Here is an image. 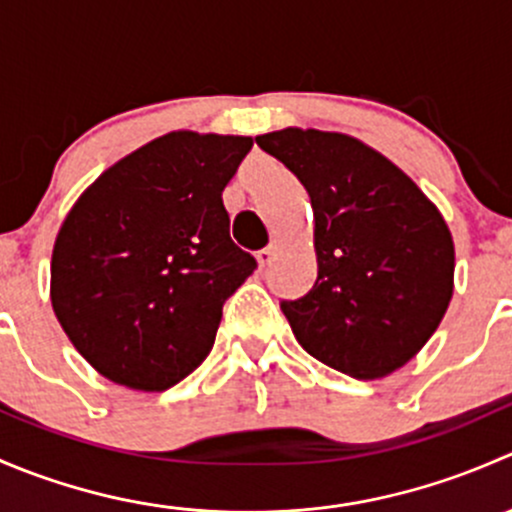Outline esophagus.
<instances>
[{"label": "esophagus", "instance_id": "1", "mask_svg": "<svg viewBox=\"0 0 512 512\" xmlns=\"http://www.w3.org/2000/svg\"><path fill=\"white\" fill-rule=\"evenodd\" d=\"M277 250H280V245H277V242H270L267 247H262V250L257 252V262H260V267L270 265V262L277 257Z\"/></svg>", "mask_w": 512, "mask_h": 512}]
</instances>
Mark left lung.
<instances>
[{
  "label": "left lung",
  "mask_w": 512,
  "mask_h": 512,
  "mask_svg": "<svg viewBox=\"0 0 512 512\" xmlns=\"http://www.w3.org/2000/svg\"><path fill=\"white\" fill-rule=\"evenodd\" d=\"M255 141L312 203L317 280L280 302L297 342L354 379L404 366L453 294V240L436 205L391 160L342 133L285 128Z\"/></svg>",
  "instance_id": "left-lung-1"
}]
</instances>
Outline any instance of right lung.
Segmentation results:
<instances>
[{"instance_id": "add662e5", "label": "right lung", "mask_w": 512, "mask_h": 512, "mask_svg": "<svg viewBox=\"0 0 512 512\" xmlns=\"http://www.w3.org/2000/svg\"><path fill=\"white\" fill-rule=\"evenodd\" d=\"M252 138L175 131L76 200L51 255V304L106 379L165 391L210 354L223 304L257 270L230 240L223 190Z\"/></svg>"}]
</instances>
